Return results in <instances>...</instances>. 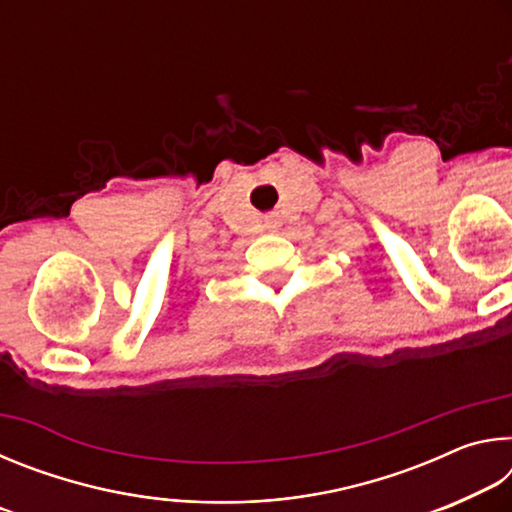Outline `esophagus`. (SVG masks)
I'll return each instance as SVG.
<instances>
[{"mask_svg":"<svg viewBox=\"0 0 512 512\" xmlns=\"http://www.w3.org/2000/svg\"><path fill=\"white\" fill-rule=\"evenodd\" d=\"M264 228H266L268 232H277V230H280V228H282L280 214H275V212L266 214V216H264Z\"/></svg>","mask_w":512,"mask_h":512,"instance_id":"34e87169","label":"esophagus"}]
</instances>
